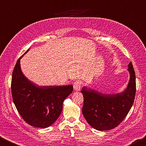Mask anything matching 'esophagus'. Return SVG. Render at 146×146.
Wrapping results in <instances>:
<instances>
[{"label":"esophagus","instance_id":"obj_1","mask_svg":"<svg viewBox=\"0 0 146 146\" xmlns=\"http://www.w3.org/2000/svg\"><path fill=\"white\" fill-rule=\"evenodd\" d=\"M81 87V83L80 82V81H75L74 83V89L76 91H79L80 90Z\"/></svg>","mask_w":146,"mask_h":146}]
</instances>
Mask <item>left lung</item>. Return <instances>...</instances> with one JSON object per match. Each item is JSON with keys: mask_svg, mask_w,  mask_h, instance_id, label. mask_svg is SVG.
Here are the masks:
<instances>
[{"mask_svg": "<svg viewBox=\"0 0 146 146\" xmlns=\"http://www.w3.org/2000/svg\"><path fill=\"white\" fill-rule=\"evenodd\" d=\"M129 81L124 92L105 94L83 86L82 113L94 129L106 131L116 127L126 117L133 104L136 93V77L131 62L128 65Z\"/></svg>", "mask_w": 146, "mask_h": 146, "instance_id": "left-lung-1", "label": "left lung"}]
</instances>
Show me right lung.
Segmentation results:
<instances>
[{
	"label": "right lung",
	"instance_id": "add662e5",
	"mask_svg": "<svg viewBox=\"0 0 146 146\" xmlns=\"http://www.w3.org/2000/svg\"><path fill=\"white\" fill-rule=\"evenodd\" d=\"M22 56L18 60L13 71V101L19 114L27 124L40 128H46L51 126L60 115L63 101L72 92L73 86L36 85L22 73L20 63Z\"/></svg>",
	"mask_w": 146,
	"mask_h": 146
}]
</instances>
